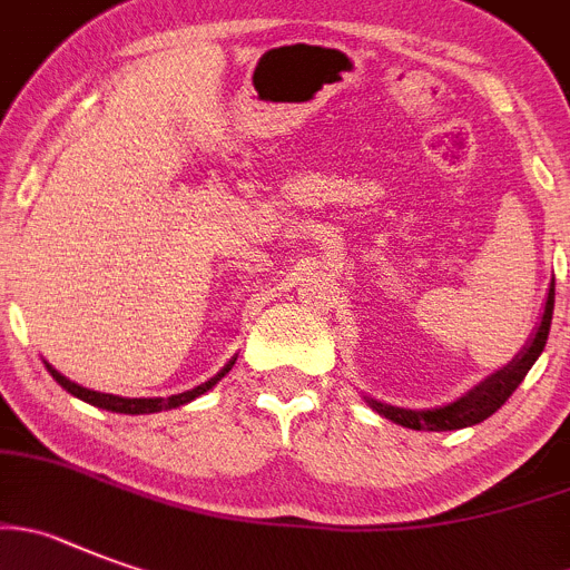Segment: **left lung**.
<instances>
[{"mask_svg": "<svg viewBox=\"0 0 570 570\" xmlns=\"http://www.w3.org/2000/svg\"><path fill=\"white\" fill-rule=\"evenodd\" d=\"M551 313H554V285L548 288L542 320L540 325H537L531 342L523 347V353H520L511 364H505L503 370L489 375L487 381H480L478 387L469 390L463 399L452 401V404L441 406V410H401V406L381 404V401H373V399H367V404L373 406L379 415L390 417L393 424L406 426V430L446 432V430H463V426L480 424V421H487L489 415H494V412L509 401V395L523 384L531 364L540 358V353L546 350V342H548V331H551Z\"/></svg>", "mask_w": 570, "mask_h": 570, "instance_id": "left-lung-1", "label": "left lung"}]
</instances>
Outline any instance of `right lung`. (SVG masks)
<instances>
[{
    "label": "right lung",
    "instance_id": "add662e5",
    "mask_svg": "<svg viewBox=\"0 0 570 570\" xmlns=\"http://www.w3.org/2000/svg\"><path fill=\"white\" fill-rule=\"evenodd\" d=\"M234 367V358L226 364V367L220 370V373L214 375V379H208L206 384H200V387L195 390H186V393L180 395H169V399H121V395H109V393H96V390H87L81 387V384H76V381L65 379V375L59 373L56 367H50L47 364V370H50V375H53L56 381H59L61 387L67 390L70 395H76V399L87 401V404L92 406H101V410H109V412H124V415H146V412H160V410H175V406H183L189 404V401H195L197 395L208 393V390L217 384V381L223 379V375L228 373V370Z\"/></svg>",
    "mask_w": 570,
    "mask_h": 570
}]
</instances>
